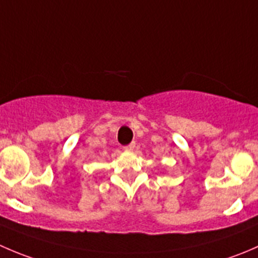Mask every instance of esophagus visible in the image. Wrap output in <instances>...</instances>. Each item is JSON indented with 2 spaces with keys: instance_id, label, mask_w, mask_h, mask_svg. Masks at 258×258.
Wrapping results in <instances>:
<instances>
[{
  "instance_id": "34e87169",
  "label": "esophagus",
  "mask_w": 258,
  "mask_h": 258,
  "mask_svg": "<svg viewBox=\"0 0 258 258\" xmlns=\"http://www.w3.org/2000/svg\"><path fill=\"white\" fill-rule=\"evenodd\" d=\"M135 142H132V144H130V145H127V146H124V150L126 151H134V148H135Z\"/></svg>"
}]
</instances>
